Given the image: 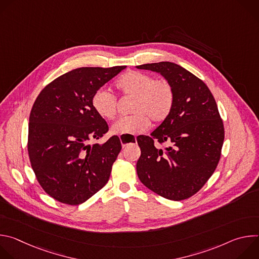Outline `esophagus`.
I'll return each mask as SVG.
<instances>
[{"mask_svg": "<svg viewBox=\"0 0 259 259\" xmlns=\"http://www.w3.org/2000/svg\"><path fill=\"white\" fill-rule=\"evenodd\" d=\"M134 138H135V140H136V137H134ZM120 140H121V143H122V146H123V147H125V146H126V145H127V143H126V141H125V140H124V139H123V138H121V137H120Z\"/></svg>", "mask_w": 259, "mask_h": 259, "instance_id": "34e87169", "label": "esophagus"}]
</instances>
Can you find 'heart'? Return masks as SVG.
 I'll return each mask as SVG.
<instances>
[{
  "mask_svg": "<svg viewBox=\"0 0 259 259\" xmlns=\"http://www.w3.org/2000/svg\"><path fill=\"white\" fill-rule=\"evenodd\" d=\"M116 87L126 96L133 97L132 115L120 118L113 126L114 134H134L145 131L152 119L155 123L165 121L174 105L172 86L163 80H155L147 73L131 70L123 75ZM95 113L105 120H113L117 114V98L106 89L97 90L92 96Z\"/></svg>",
  "mask_w": 259,
  "mask_h": 259,
  "instance_id": "1",
  "label": "heart"
}]
</instances>
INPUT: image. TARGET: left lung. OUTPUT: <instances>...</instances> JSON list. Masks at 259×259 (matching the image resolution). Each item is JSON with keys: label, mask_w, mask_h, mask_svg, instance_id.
Instances as JSON below:
<instances>
[{"label": "left lung", "mask_w": 259, "mask_h": 259, "mask_svg": "<svg viewBox=\"0 0 259 259\" xmlns=\"http://www.w3.org/2000/svg\"><path fill=\"white\" fill-rule=\"evenodd\" d=\"M136 68L160 73L174 91L169 117L151 136L137 137L138 178L163 198L188 199L203 188L220 159L225 128L216 101L202 80L176 63L162 61ZM154 139L169 146L161 149Z\"/></svg>", "instance_id": "left-lung-1"}]
</instances>
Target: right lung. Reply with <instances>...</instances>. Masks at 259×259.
Here are the masks:
<instances>
[{
	"label": "right lung",
	"mask_w": 259,
	"mask_h": 259,
	"mask_svg": "<svg viewBox=\"0 0 259 259\" xmlns=\"http://www.w3.org/2000/svg\"><path fill=\"white\" fill-rule=\"evenodd\" d=\"M125 68L72 69L36 97L29 115L28 156L41 187L56 201L80 205L108 181L122 145L116 135L102 144L89 143L108 131L91 100Z\"/></svg>",
	"instance_id": "1"
}]
</instances>
